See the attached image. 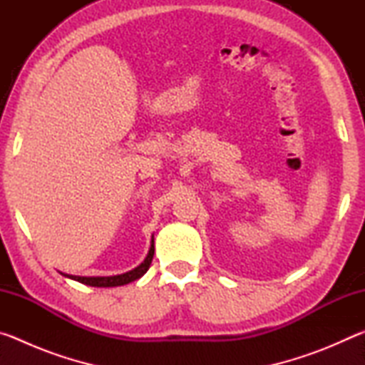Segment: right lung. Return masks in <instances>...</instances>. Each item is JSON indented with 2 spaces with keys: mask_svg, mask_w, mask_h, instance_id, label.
<instances>
[{
  "mask_svg": "<svg viewBox=\"0 0 365 365\" xmlns=\"http://www.w3.org/2000/svg\"><path fill=\"white\" fill-rule=\"evenodd\" d=\"M153 256H154V240L151 242V248H150V252H148V256H146L145 261L141 262L138 267H135L133 270L127 272V274L114 275V277H76V275H66V277H69V279L77 280L80 283H85V285H90V287H103V288H106V287L127 285V283L137 280V279H140V277H143L146 274V270L150 269V265H151Z\"/></svg>",
  "mask_w": 365,
  "mask_h": 365,
  "instance_id": "add662e5",
  "label": "right lung"
}]
</instances>
